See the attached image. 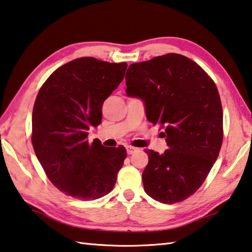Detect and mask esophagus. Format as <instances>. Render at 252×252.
<instances>
[{
    "label": "esophagus",
    "instance_id": "obj_1",
    "mask_svg": "<svg viewBox=\"0 0 252 252\" xmlns=\"http://www.w3.org/2000/svg\"><path fill=\"white\" fill-rule=\"evenodd\" d=\"M126 153H127V154H129V155L133 154V153H135L136 150H137V149H135V147H133V146H131V145H126Z\"/></svg>",
    "mask_w": 252,
    "mask_h": 252
}]
</instances>
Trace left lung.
Masks as SVG:
<instances>
[{"instance_id": "left-lung-1", "label": "left lung", "mask_w": 252, "mask_h": 252, "mask_svg": "<svg viewBox=\"0 0 252 252\" xmlns=\"http://www.w3.org/2000/svg\"><path fill=\"white\" fill-rule=\"evenodd\" d=\"M126 95L144 101L147 120L161 126L168 150L145 151L144 191L160 203L188 199L203 184L223 142V109L213 80L177 53L133 63L126 74Z\"/></svg>"}]
</instances>
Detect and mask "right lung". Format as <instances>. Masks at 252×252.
<instances>
[{
    "mask_svg": "<svg viewBox=\"0 0 252 252\" xmlns=\"http://www.w3.org/2000/svg\"><path fill=\"white\" fill-rule=\"evenodd\" d=\"M126 62L80 58L54 71L39 91L32 110V142L47 177L66 195L99 199L115 187L126 157L123 146L88 143L101 122L102 103L119 86Z\"/></svg>",
    "mask_w": 252,
    "mask_h": 252,
    "instance_id": "obj_1",
    "label": "right lung"
}]
</instances>
